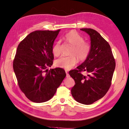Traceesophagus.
I'll return each mask as SVG.
<instances>
[{
  "mask_svg": "<svg viewBox=\"0 0 129 129\" xmlns=\"http://www.w3.org/2000/svg\"><path fill=\"white\" fill-rule=\"evenodd\" d=\"M66 77H67V78H69V77H70V74H68V72H67V71H66Z\"/></svg>",
  "mask_w": 129,
  "mask_h": 129,
  "instance_id": "1",
  "label": "esophagus"
}]
</instances>
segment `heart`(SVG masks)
Masks as SVG:
<instances>
[{
    "mask_svg": "<svg viewBox=\"0 0 129 129\" xmlns=\"http://www.w3.org/2000/svg\"><path fill=\"white\" fill-rule=\"evenodd\" d=\"M66 42L72 46L70 56L61 57L56 59L55 64L56 67L65 70H70L76 64L78 59L84 61L88 57L90 52V46L88 43L84 42V38L75 31L72 30L66 34ZM60 42H58L53 46L52 54L55 56L60 54Z\"/></svg>",
    "mask_w": 129,
    "mask_h": 129,
    "instance_id": "1",
    "label": "heart"
}]
</instances>
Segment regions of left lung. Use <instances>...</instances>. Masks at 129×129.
<instances>
[{
    "instance_id": "1",
    "label": "left lung",
    "mask_w": 129,
    "mask_h": 129,
    "mask_svg": "<svg viewBox=\"0 0 129 129\" xmlns=\"http://www.w3.org/2000/svg\"><path fill=\"white\" fill-rule=\"evenodd\" d=\"M90 36V52L88 57L77 70L69 72L75 84L71 89L75 101L91 105L101 99L111 85L115 62L108 43L95 30L81 28ZM85 71L86 76L81 73Z\"/></svg>"
}]
</instances>
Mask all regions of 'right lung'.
Returning <instances> with one entry per match:
<instances>
[{"label": "right lung", "mask_w": 129, "mask_h": 129, "mask_svg": "<svg viewBox=\"0 0 129 129\" xmlns=\"http://www.w3.org/2000/svg\"><path fill=\"white\" fill-rule=\"evenodd\" d=\"M60 29L36 30L18 45L13 68L20 89L31 101L42 103L54 96L66 74L63 69L48 71L52 65V48Z\"/></svg>", "instance_id": "1"}]
</instances>
